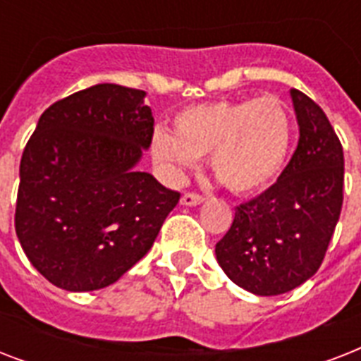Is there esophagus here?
Here are the masks:
<instances>
[{
  "label": "esophagus",
  "instance_id": "34e87169",
  "mask_svg": "<svg viewBox=\"0 0 361 361\" xmlns=\"http://www.w3.org/2000/svg\"><path fill=\"white\" fill-rule=\"evenodd\" d=\"M202 202H204V198L200 197V195H197V192H185L180 200L181 206H198V204H202Z\"/></svg>",
  "mask_w": 361,
  "mask_h": 361
}]
</instances>
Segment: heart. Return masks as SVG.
<instances>
[{"label":"heart","mask_w":361,"mask_h":361,"mask_svg":"<svg viewBox=\"0 0 361 361\" xmlns=\"http://www.w3.org/2000/svg\"><path fill=\"white\" fill-rule=\"evenodd\" d=\"M292 136V118L281 99H221L180 110L174 135L157 127L149 152L174 180L191 170L197 159L209 155V169L221 185L236 195H252L283 172Z\"/></svg>","instance_id":"obj_1"}]
</instances>
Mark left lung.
I'll return each instance as SVG.
<instances>
[{
    "instance_id": "8db88e82",
    "label": "left lung",
    "mask_w": 361,
    "mask_h": 361,
    "mask_svg": "<svg viewBox=\"0 0 361 361\" xmlns=\"http://www.w3.org/2000/svg\"><path fill=\"white\" fill-rule=\"evenodd\" d=\"M300 140L274 185L238 206L215 245L228 279L257 296H277L313 277L343 206L341 142L319 104L290 90Z\"/></svg>"
}]
</instances>
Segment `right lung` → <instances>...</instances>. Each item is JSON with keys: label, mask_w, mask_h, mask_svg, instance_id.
Returning <instances> with one entry per match:
<instances>
[{"label": "right lung", "mask_w": 361, "mask_h": 361, "mask_svg": "<svg viewBox=\"0 0 361 361\" xmlns=\"http://www.w3.org/2000/svg\"><path fill=\"white\" fill-rule=\"evenodd\" d=\"M146 92L97 84L42 112L20 161L14 228L25 257L71 292L112 285L180 200L136 169L152 144Z\"/></svg>", "instance_id": "1"}]
</instances>
